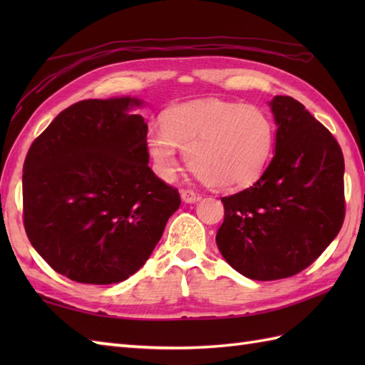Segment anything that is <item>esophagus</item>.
Here are the masks:
<instances>
[{
	"instance_id": "obj_1",
	"label": "esophagus",
	"mask_w": 365,
	"mask_h": 365,
	"mask_svg": "<svg viewBox=\"0 0 365 365\" xmlns=\"http://www.w3.org/2000/svg\"><path fill=\"white\" fill-rule=\"evenodd\" d=\"M180 197H182L183 202H187V204L196 202V200L199 199V196L196 195V192L191 191V190H182L180 191Z\"/></svg>"
}]
</instances>
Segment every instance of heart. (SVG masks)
<instances>
[{"instance_id": "b5f03b06", "label": "heart", "mask_w": 365, "mask_h": 365, "mask_svg": "<svg viewBox=\"0 0 365 365\" xmlns=\"http://www.w3.org/2000/svg\"><path fill=\"white\" fill-rule=\"evenodd\" d=\"M145 150L161 180L173 182L187 153L195 174L216 190L234 191L262 175L274 145V127L255 106L204 100L169 108L150 127Z\"/></svg>"}]
</instances>
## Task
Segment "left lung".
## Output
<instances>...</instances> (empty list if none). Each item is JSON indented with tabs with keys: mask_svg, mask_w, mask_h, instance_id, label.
<instances>
[{
	"mask_svg": "<svg viewBox=\"0 0 365 365\" xmlns=\"http://www.w3.org/2000/svg\"><path fill=\"white\" fill-rule=\"evenodd\" d=\"M274 157L252 187L222 197L216 245L229 265L254 281L290 277L327 250L345 216L344 155L327 127L298 100L269 102Z\"/></svg>",
	"mask_w": 365,
	"mask_h": 365,
	"instance_id": "8db88e82",
	"label": "left lung"
}]
</instances>
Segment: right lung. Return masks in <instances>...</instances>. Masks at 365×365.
I'll use <instances>...</instances> for the list:
<instances>
[{
	"label": "right lung",
	"mask_w": 365,
	"mask_h": 365,
	"mask_svg": "<svg viewBox=\"0 0 365 365\" xmlns=\"http://www.w3.org/2000/svg\"><path fill=\"white\" fill-rule=\"evenodd\" d=\"M135 97L83 100L59 113L23 165V221L34 250L72 281L118 284L141 268L180 207L149 168Z\"/></svg>",
	"instance_id": "right-lung-1"
}]
</instances>
